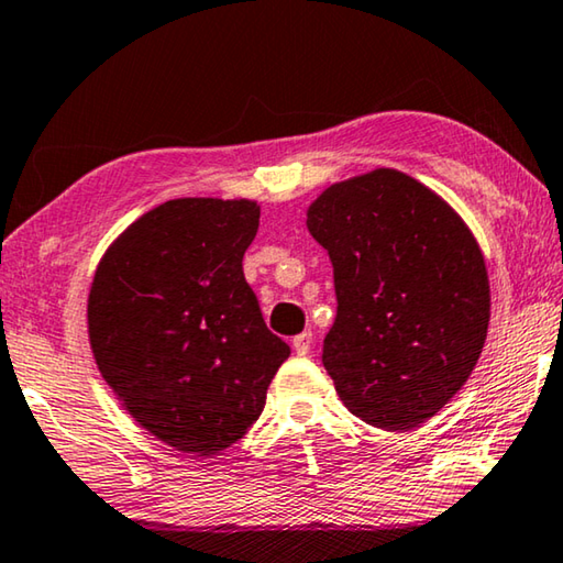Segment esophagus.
<instances>
[{
    "label": "esophagus",
    "instance_id": "1",
    "mask_svg": "<svg viewBox=\"0 0 563 563\" xmlns=\"http://www.w3.org/2000/svg\"><path fill=\"white\" fill-rule=\"evenodd\" d=\"M291 347H294V352L299 354V357H307L309 350H311V332H301V334L294 336Z\"/></svg>",
    "mask_w": 563,
    "mask_h": 563
}]
</instances>
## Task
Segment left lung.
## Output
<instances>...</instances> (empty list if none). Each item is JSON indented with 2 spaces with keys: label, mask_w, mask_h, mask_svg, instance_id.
<instances>
[{
  "label": "left lung",
  "mask_w": 563,
  "mask_h": 563,
  "mask_svg": "<svg viewBox=\"0 0 563 563\" xmlns=\"http://www.w3.org/2000/svg\"><path fill=\"white\" fill-rule=\"evenodd\" d=\"M307 229L334 269L322 365L344 408L390 432L422 426L486 344L490 284L468 223L408 173L375 168L324 188Z\"/></svg>",
  "instance_id": "1"
}]
</instances>
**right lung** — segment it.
Returning a JSON list of instances; mask_svg holds the SVG:
<instances>
[{
	"mask_svg": "<svg viewBox=\"0 0 563 563\" xmlns=\"http://www.w3.org/2000/svg\"><path fill=\"white\" fill-rule=\"evenodd\" d=\"M262 206L173 198L106 249L88 294L95 365L163 443L211 457L254 426L289 344L244 279Z\"/></svg>",
	"mask_w": 563,
	"mask_h": 563,
	"instance_id": "obj_1",
	"label": "right lung"
}]
</instances>
